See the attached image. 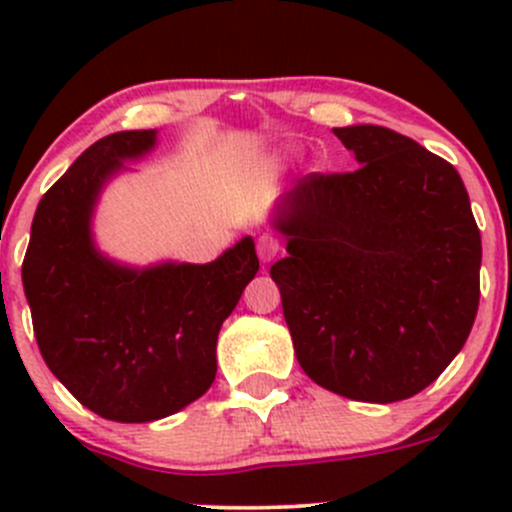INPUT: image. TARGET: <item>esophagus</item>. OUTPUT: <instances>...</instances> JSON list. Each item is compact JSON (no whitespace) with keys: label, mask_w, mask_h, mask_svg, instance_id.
Wrapping results in <instances>:
<instances>
[{"label":"esophagus","mask_w":512,"mask_h":512,"mask_svg":"<svg viewBox=\"0 0 512 512\" xmlns=\"http://www.w3.org/2000/svg\"><path fill=\"white\" fill-rule=\"evenodd\" d=\"M282 245L275 235L265 232V235L257 237V255H260L262 262H272L277 255H280Z\"/></svg>","instance_id":"34e87169"}]
</instances>
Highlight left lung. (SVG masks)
Masks as SVG:
<instances>
[{
  "label": "left lung",
  "mask_w": 512,
  "mask_h": 512,
  "mask_svg": "<svg viewBox=\"0 0 512 512\" xmlns=\"http://www.w3.org/2000/svg\"><path fill=\"white\" fill-rule=\"evenodd\" d=\"M352 173H309L277 205L270 267L299 366L354 401L426 389L463 349L480 299V232L448 160L384 126L334 128Z\"/></svg>",
  "instance_id": "8db88e82"
}]
</instances>
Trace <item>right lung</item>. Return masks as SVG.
Returning a JSON list of instances; mask_svg holds the SVG:
<instances>
[{"mask_svg": "<svg viewBox=\"0 0 512 512\" xmlns=\"http://www.w3.org/2000/svg\"><path fill=\"white\" fill-rule=\"evenodd\" d=\"M156 146V131L101 138L39 200L22 265L34 337L51 374L94 414L158 421L210 389L220 327L260 270L242 237L210 265L133 270L91 240L103 183Z\"/></svg>", "mask_w": 512, "mask_h": 512, "instance_id": "1", "label": "right lung"}]
</instances>
